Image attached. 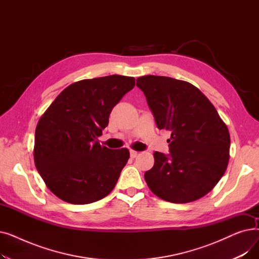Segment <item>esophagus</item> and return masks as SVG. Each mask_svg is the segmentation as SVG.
Here are the masks:
<instances>
[{
	"instance_id": "1",
	"label": "esophagus",
	"mask_w": 259,
	"mask_h": 259,
	"mask_svg": "<svg viewBox=\"0 0 259 259\" xmlns=\"http://www.w3.org/2000/svg\"><path fill=\"white\" fill-rule=\"evenodd\" d=\"M138 155H139V152H138V151L130 150V156H131V158H135Z\"/></svg>"
}]
</instances>
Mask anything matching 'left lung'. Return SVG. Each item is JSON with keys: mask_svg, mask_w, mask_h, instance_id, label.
Here are the masks:
<instances>
[{"mask_svg": "<svg viewBox=\"0 0 259 259\" xmlns=\"http://www.w3.org/2000/svg\"><path fill=\"white\" fill-rule=\"evenodd\" d=\"M158 129L171 131L168 155L155 151L145 181L159 198L186 203L208 194L223 178L230 157V133L198 88L168 76L137 79Z\"/></svg>", "mask_w": 259, "mask_h": 259, "instance_id": "left-lung-1", "label": "left lung"}]
</instances>
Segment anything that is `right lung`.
Returning a JSON list of instances; mask_svg holds the SVG:
<instances>
[{
	"label": "right lung",
	"mask_w": 259,
	"mask_h": 259,
	"mask_svg": "<svg viewBox=\"0 0 259 259\" xmlns=\"http://www.w3.org/2000/svg\"><path fill=\"white\" fill-rule=\"evenodd\" d=\"M134 85V77L116 74L75 81L40 116L34 164L54 195L86 205L112 191L130 153L126 148L111 150L101 146L98 138L113 107Z\"/></svg>",
	"instance_id": "add662e5"
}]
</instances>
